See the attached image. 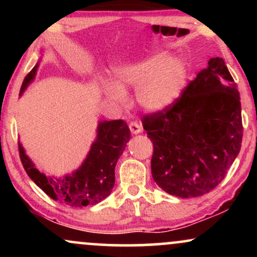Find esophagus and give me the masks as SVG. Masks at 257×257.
<instances>
[{
  "label": "esophagus",
  "mask_w": 257,
  "mask_h": 257,
  "mask_svg": "<svg viewBox=\"0 0 257 257\" xmlns=\"http://www.w3.org/2000/svg\"><path fill=\"white\" fill-rule=\"evenodd\" d=\"M129 129H131V132L135 135L140 134V133L143 132V128H141V125L137 122H132L131 124H129Z\"/></svg>",
  "instance_id": "34e87169"
}]
</instances>
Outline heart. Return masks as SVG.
I'll list each match as a JSON object with an SVG mask.
<instances>
[{
  "instance_id": "obj_1",
  "label": "heart",
  "mask_w": 257,
  "mask_h": 257,
  "mask_svg": "<svg viewBox=\"0 0 257 257\" xmlns=\"http://www.w3.org/2000/svg\"><path fill=\"white\" fill-rule=\"evenodd\" d=\"M114 82L106 81L102 90L114 102L126 100L125 85L135 88V99L141 108L151 113L169 110L178 101L186 81L187 69L184 61L172 58L168 52H158L141 60L114 70Z\"/></svg>"
}]
</instances>
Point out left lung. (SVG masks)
Returning a JSON list of instances; mask_svg holds the SVG:
<instances>
[{
	"mask_svg": "<svg viewBox=\"0 0 257 257\" xmlns=\"http://www.w3.org/2000/svg\"><path fill=\"white\" fill-rule=\"evenodd\" d=\"M153 143L152 178L172 196L192 198L225 179L240 151L239 91L222 58H211L169 110L143 118Z\"/></svg>",
	"mask_w": 257,
	"mask_h": 257,
	"instance_id": "obj_1",
	"label": "left lung"
}]
</instances>
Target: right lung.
<instances>
[{"label":"right lung","mask_w":257,"mask_h":257,"mask_svg":"<svg viewBox=\"0 0 257 257\" xmlns=\"http://www.w3.org/2000/svg\"><path fill=\"white\" fill-rule=\"evenodd\" d=\"M40 60L26 76L20 88L23 93L36 76ZM131 140V131L124 120H100L96 139L91 144L87 157L81 167L64 176L47 175L37 169L26 155L19 141V153L23 167L29 178L52 199L73 208L98 204L112 192L114 186V168Z\"/></svg>","instance_id":"right-lung-1"}]
</instances>
